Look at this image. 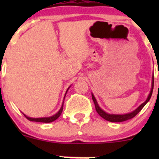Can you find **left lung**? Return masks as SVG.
<instances>
[{"label":"left lung","mask_w":159,"mask_h":159,"mask_svg":"<svg viewBox=\"0 0 159 159\" xmlns=\"http://www.w3.org/2000/svg\"><path fill=\"white\" fill-rule=\"evenodd\" d=\"M153 87H154V76H152V89H151L150 93H149L148 98L147 99L145 100V102L142 104L141 105H139L135 110H134L133 111L129 112V113H126V114H123V115H116V114H109V113H107L106 111H105L104 110H102V108L99 107L98 104L97 100L95 99L94 98V94L91 93V97H92V100L94 102V105H95V109L96 111L98 112L99 115H100L102 118H103L104 119H105L106 121H111V122H121V121H127V120L131 119V118H134L142 108H144L145 105L148 102V101L150 100L151 97H152V91H153Z\"/></svg>","instance_id":"left-lung-1"}]
</instances>
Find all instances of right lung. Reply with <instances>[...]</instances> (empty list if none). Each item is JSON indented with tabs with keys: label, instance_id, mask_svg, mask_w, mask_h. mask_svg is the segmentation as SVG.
<instances>
[{
	"label": "right lung",
	"instance_id": "add662e5",
	"mask_svg": "<svg viewBox=\"0 0 159 159\" xmlns=\"http://www.w3.org/2000/svg\"><path fill=\"white\" fill-rule=\"evenodd\" d=\"M70 88V86L69 88H68V89H67L66 91V93H65V96H66V94L67 92H68V89H69ZM65 98H64V100H65ZM63 105H64V102L63 103H62V106L61 107L60 110L58 111L57 112V113L55 114V115H52V116H50V117H44V118H30V117H28L26 115H25L24 114V115H25V117H26L27 118H28L29 121H36V122H44V123H49V122H52V121H55L56 119H57V118H59V116H60L61 115V112L62 111H63Z\"/></svg>",
	"mask_w": 159,
	"mask_h": 159
}]
</instances>
